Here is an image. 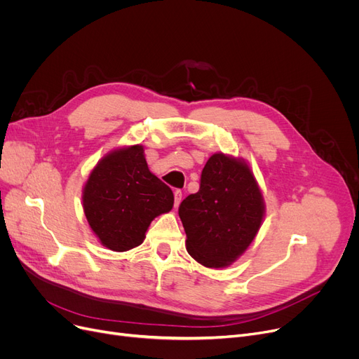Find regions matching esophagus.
Returning a JSON list of instances; mask_svg holds the SVG:
<instances>
[{"label": "esophagus", "instance_id": "esophagus-1", "mask_svg": "<svg viewBox=\"0 0 359 359\" xmlns=\"http://www.w3.org/2000/svg\"><path fill=\"white\" fill-rule=\"evenodd\" d=\"M182 195H183V194H182L180 189H176V191H175V206H176V208H177L180 201H182Z\"/></svg>", "mask_w": 359, "mask_h": 359}]
</instances>
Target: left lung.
Instances as JSON below:
<instances>
[{
  "label": "left lung",
  "instance_id": "8db88e82",
  "mask_svg": "<svg viewBox=\"0 0 359 359\" xmlns=\"http://www.w3.org/2000/svg\"><path fill=\"white\" fill-rule=\"evenodd\" d=\"M263 211V198L248 164L214 154L202 170L199 191L179 206L187 252L206 268L230 265L253 241Z\"/></svg>",
  "mask_w": 359,
  "mask_h": 359
}]
</instances>
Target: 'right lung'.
Listing matches in <instances>:
<instances>
[{
	"label": "right lung",
	"instance_id": "1",
	"mask_svg": "<svg viewBox=\"0 0 359 359\" xmlns=\"http://www.w3.org/2000/svg\"><path fill=\"white\" fill-rule=\"evenodd\" d=\"M173 203L172 189L148 170L142 145L106 156L90 173L83 194L91 230L115 252L140 246L151 221Z\"/></svg>",
	"mask_w": 359,
	"mask_h": 359
}]
</instances>
